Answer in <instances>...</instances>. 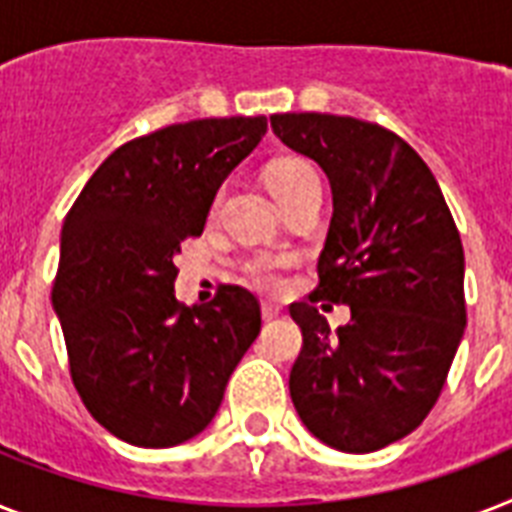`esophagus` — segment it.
Wrapping results in <instances>:
<instances>
[{
	"label": "esophagus",
	"mask_w": 512,
	"mask_h": 512,
	"mask_svg": "<svg viewBox=\"0 0 512 512\" xmlns=\"http://www.w3.org/2000/svg\"><path fill=\"white\" fill-rule=\"evenodd\" d=\"M279 316H281V311H279V308H276V305H271V303H265V305H263V319H265V321L279 319Z\"/></svg>",
	"instance_id": "esophagus-1"
}]
</instances>
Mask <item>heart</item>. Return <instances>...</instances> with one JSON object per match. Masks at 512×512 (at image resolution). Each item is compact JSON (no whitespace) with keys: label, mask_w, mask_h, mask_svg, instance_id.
Listing matches in <instances>:
<instances>
[{"label":"heart","mask_w":512,"mask_h":512,"mask_svg":"<svg viewBox=\"0 0 512 512\" xmlns=\"http://www.w3.org/2000/svg\"><path fill=\"white\" fill-rule=\"evenodd\" d=\"M268 185L271 191L276 193V199L284 204L295 196L300 188H303L308 180H313L316 170L308 159H300V156H284V159H276V162L268 167ZM292 263L289 257L284 255H257L252 260L244 263V279L252 284L255 289H263V292H276L284 284V276L281 271Z\"/></svg>","instance_id":"b5f03b06"}]
</instances>
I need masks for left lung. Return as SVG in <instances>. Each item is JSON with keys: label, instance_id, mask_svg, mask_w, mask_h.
I'll return each mask as SVG.
<instances>
[{"label": "left lung", "instance_id": "1", "mask_svg": "<svg viewBox=\"0 0 512 512\" xmlns=\"http://www.w3.org/2000/svg\"><path fill=\"white\" fill-rule=\"evenodd\" d=\"M276 138L332 185V223L311 303L289 313L303 348L289 396L305 428L366 454L409 436L436 406L465 332V255L436 177L380 124L332 114H273ZM351 305L331 335L315 297Z\"/></svg>", "mask_w": 512, "mask_h": 512}]
</instances>
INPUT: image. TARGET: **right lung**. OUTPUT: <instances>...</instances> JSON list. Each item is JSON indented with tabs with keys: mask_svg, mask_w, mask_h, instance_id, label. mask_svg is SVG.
Listing matches in <instances>:
<instances>
[{
	"mask_svg": "<svg viewBox=\"0 0 512 512\" xmlns=\"http://www.w3.org/2000/svg\"><path fill=\"white\" fill-rule=\"evenodd\" d=\"M265 116L196 119L124 143L87 180L52 284L68 372L87 412L127 444L164 449L207 428L260 335V303L223 287L175 300L172 257L201 236L217 188L263 140Z\"/></svg>",
	"mask_w": 512,
	"mask_h": 512,
	"instance_id": "obj_1",
	"label": "right lung"
}]
</instances>
